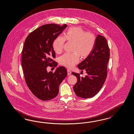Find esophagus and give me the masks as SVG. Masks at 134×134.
Listing matches in <instances>:
<instances>
[{"mask_svg": "<svg viewBox=\"0 0 134 134\" xmlns=\"http://www.w3.org/2000/svg\"><path fill=\"white\" fill-rule=\"evenodd\" d=\"M67 73H68V75H70L71 74V71L70 70H67Z\"/></svg>", "mask_w": 134, "mask_h": 134, "instance_id": "esophagus-1", "label": "esophagus"}]
</instances>
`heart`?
Listing matches in <instances>:
<instances>
[{
	"instance_id": "b5f03b06",
	"label": "heart",
	"mask_w": 134,
	"mask_h": 134,
	"mask_svg": "<svg viewBox=\"0 0 134 134\" xmlns=\"http://www.w3.org/2000/svg\"><path fill=\"white\" fill-rule=\"evenodd\" d=\"M96 38L90 32H86L80 27H70L66 32L64 37L58 36L53 42V48L56 53H61L63 49L65 40L74 44V53H65L60 58V63L65 67L71 68L79 61V55L85 58L91 53L96 42Z\"/></svg>"
}]
</instances>
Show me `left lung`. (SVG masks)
<instances>
[{"label": "left lung", "mask_w": 134, "mask_h": 134, "mask_svg": "<svg viewBox=\"0 0 134 134\" xmlns=\"http://www.w3.org/2000/svg\"><path fill=\"white\" fill-rule=\"evenodd\" d=\"M110 58V49L105 37L97 36L94 48L85 59L78 65V67L86 71L85 77L72 72L77 78L73 89L77 96L89 98L95 96L102 88L107 75V66Z\"/></svg>", "instance_id": "obj_1"}]
</instances>
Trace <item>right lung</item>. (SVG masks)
Segmentation results:
<instances>
[{"instance_id": "obj_1", "label": "right lung", "mask_w": 134, "mask_h": 134, "mask_svg": "<svg viewBox=\"0 0 134 134\" xmlns=\"http://www.w3.org/2000/svg\"><path fill=\"white\" fill-rule=\"evenodd\" d=\"M67 26L66 24L43 25L31 32L24 43L21 65L25 82L33 94L43 101L57 96L59 85L67 75L63 66L57 67L53 73L47 70L48 66L57 65L52 60L56 56L52 44Z\"/></svg>"}]
</instances>
